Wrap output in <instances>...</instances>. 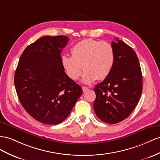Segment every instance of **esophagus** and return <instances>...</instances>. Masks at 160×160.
<instances>
[{
  "instance_id": "34e87169",
  "label": "esophagus",
  "mask_w": 160,
  "mask_h": 160,
  "mask_svg": "<svg viewBox=\"0 0 160 160\" xmlns=\"http://www.w3.org/2000/svg\"><path fill=\"white\" fill-rule=\"evenodd\" d=\"M88 90V87H82V91H83V92H86V91H87Z\"/></svg>"
}]
</instances>
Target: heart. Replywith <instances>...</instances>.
Listing matches in <instances>:
<instances>
[{
  "instance_id": "obj_1",
  "label": "heart",
  "mask_w": 160,
  "mask_h": 160,
  "mask_svg": "<svg viewBox=\"0 0 160 160\" xmlns=\"http://www.w3.org/2000/svg\"><path fill=\"white\" fill-rule=\"evenodd\" d=\"M72 57L63 55L61 63L69 78L77 80L82 71H85L82 81L91 83L96 79L103 80L112 71L114 63V51L110 44L87 38L73 45Z\"/></svg>"
}]
</instances>
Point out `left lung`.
<instances>
[{"label": "left lung", "instance_id": "obj_1", "mask_svg": "<svg viewBox=\"0 0 160 160\" xmlns=\"http://www.w3.org/2000/svg\"><path fill=\"white\" fill-rule=\"evenodd\" d=\"M116 40L112 42L115 56L112 71L94 88V111L108 124H116L128 118L137 106L142 90V72L136 52L123 41Z\"/></svg>", "mask_w": 160, "mask_h": 160}]
</instances>
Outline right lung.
Instances as JSON below:
<instances>
[{
  "label": "right lung",
  "mask_w": 160,
  "mask_h": 160,
  "mask_svg": "<svg viewBox=\"0 0 160 160\" xmlns=\"http://www.w3.org/2000/svg\"><path fill=\"white\" fill-rule=\"evenodd\" d=\"M65 36H43L23 52L14 82L20 103L35 120L51 125L67 118L82 94L67 76L61 53L68 42Z\"/></svg>",
  "instance_id": "add662e5"
}]
</instances>
